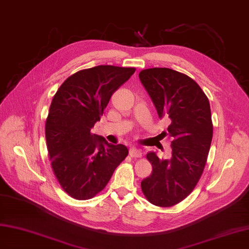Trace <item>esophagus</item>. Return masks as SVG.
<instances>
[{
    "label": "esophagus",
    "mask_w": 249,
    "mask_h": 249,
    "mask_svg": "<svg viewBox=\"0 0 249 249\" xmlns=\"http://www.w3.org/2000/svg\"><path fill=\"white\" fill-rule=\"evenodd\" d=\"M129 154H130L131 158L138 159V158H141V156H142V151L140 150V149H137V148H130Z\"/></svg>",
    "instance_id": "obj_1"
}]
</instances>
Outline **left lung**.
Listing matches in <instances>:
<instances>
[{
  "label": "left lung",
  "mask_w": 249,
  "mask_h": 249,
  "mask_svg": "<svg viewBox=\"0 0 249 249\" xmlns=\"http://www.w3.org/2000/svg\"><path fill=\"white\" fill-rule=\"evenodd\" d=\"M139 77L159 117L171 120L167 131L173 139L169 160L147 153L152 173L142 180V191L152 204L173 207L194 190L207 162L213 138L210 102L192 78L172 69H147Z\"/></svg>",
  "instance_id": "obj_1"
}]
</instances>
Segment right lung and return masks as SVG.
Instances as JSON below:
<instances>
[{"instance_id":"1","label":"right lung","mask_w":249,"mask_h":249,"mask_svg":"<svg viewBox=\"0 0 249 249\" xmlns=\"http://www.w3.org/2000/svg\"><path fill=\"white\" fill-rule=\"evenodd\" d=\"M134 68L98 66L81 70L63 82L50 106L46 141L52 170L61 188L78 200L101 192L128 149L90 132L112 94Z\"/></svg>"}]
</instances>
